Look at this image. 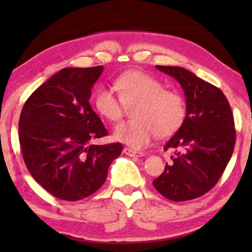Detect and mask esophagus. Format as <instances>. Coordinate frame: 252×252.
Wrapping results in <instances>:
<instances>
[{
  "instance_id": "obj_1",
  "label": "esophagus",
  "mask_w": 252,
  "mask_h": 252,
  "mask_svg": "<svg viewBox=\"0 0 252 252\" xmlns=\"http://www.w3.org/2000/svg\"><path fill=\"white\" fill-rule=\"evenodd\" d=\"M123 152L127 155L129 157H142L144 156L143 152H138V151H134V150H131L129 148H125L123 149Z\"/></svg>"
}]
</instances>
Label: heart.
<instances>
[{
	"label": "heart",
	"mask_w": 252,
	"mask_h": 252,
	"mask_svg": "<svg viewBox=\"0 0 252 252\" xmlns=\"http://www.w3.org/2000/svg\"><path fill=\"white\" fill-rule=\"evenodd\" d=\"M119 95L109 88L97 90L94 104L102 117L111 122L120 120L126 105L134 104L135 119L122 122L114 130V138L131 148L140 149L158 134L167 138L182 126L186 117L183 97L165 90L159 80L142 71H130L116 81Z\"/></svg>",
	"instance_id": "heart-1"
}]
</instances>
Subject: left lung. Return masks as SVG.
I'll return each mask as SVG.
<instances>
[{
	"label": "left lung",
	"mask_w": 252,
	"mask_h": 252,
	"mask_svg": "<svg viewBox=\"0 0 252 252\" xmlns=\"http://www.w3.org/2000/svg\"><path fill=\"white\" fill-rule=\"evenodd\" d=\"M173 76L186 95L187 114L164 149H176L172 162L153 180L172 201L195 199L211 190L222 176L236 143L233 114L219 88L180 66L157 65Z\"/></svg>",
	"instance_id": "left-lung-1"
}]
</instances>
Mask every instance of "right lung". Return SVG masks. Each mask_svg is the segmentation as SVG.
Instances as JSON below:
<instances>
[{
    "mask_svg": "<svg viewBox=\"0 0 252 252\" xmlns=\"http://www.w3.org/2000/svg\"><path fill=\"white\" fill-rule=\"evenodd\" d=\"M103 66L66 67L40 85L19 121L23 160L37 183L55 198L78 201L99 190L121 143L92 144L108 135L90 105Z\"/></svg>",
    "mask_w": 252,
    "mask_h": 252,
    "instance_id": "add662e5",
    "label": "right lung"
}]
</instances>
